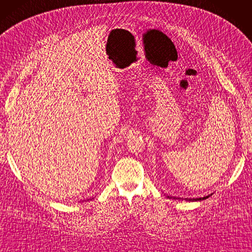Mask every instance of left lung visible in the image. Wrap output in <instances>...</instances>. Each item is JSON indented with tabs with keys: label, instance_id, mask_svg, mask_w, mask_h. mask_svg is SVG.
<instances>
[{
	"label": "left lung",
	"instance_id": "left-lung-1",
	"mask_svg": "<svg viewBox=\"0 0 252 252\" xmlns=\"http://www.w3.org/2000/svg\"><path fill=\"white\" fill-rule=\"evenodd\" d=\"M210 196H211V195L202 197V198H192V199H188V200H189V201H201V200H204V199H206V198H209ZM175 199H176V198H175Z\"/></svg>",
	"mask_w": 252,
	"mask_h": 252
}]
</instances>
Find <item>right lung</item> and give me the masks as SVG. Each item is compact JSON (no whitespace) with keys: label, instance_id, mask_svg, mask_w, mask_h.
<instances>
[{"label":"right lung","instance_id":"add662e5","mask_svg":"<svg viewBox=\"0 0 252 252\" xmlns=\"http://www.w3.org/2000/svg\"><path fill=\"white\" fill-rule=\"evenodd\" d=\"M90 200H92V199H90Z\"/></svg>","mask_w":252,"mask_h":252}]
</instances>
